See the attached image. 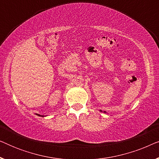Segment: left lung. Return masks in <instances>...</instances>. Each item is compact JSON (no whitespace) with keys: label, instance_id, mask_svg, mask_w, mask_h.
Here are the masks:
<instances>
[{"label":"left lung","instance_id":"8db88e82","mask_svg":"<svg viewBox=\"0 0 159 159\" xmlns=\"http://www.w3.org/2000/svg\"><path fill=\"white\" fill-rule=\"evenodd\" d=\"M104 113H106V112H105V111H104Z\"/></svg>","mask_w":159,"mask_h":159}]
</instances>
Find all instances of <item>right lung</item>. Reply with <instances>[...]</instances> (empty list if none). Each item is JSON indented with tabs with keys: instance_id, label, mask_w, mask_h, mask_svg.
Masks as SVG:
<instances>
[{
	"instance_id": "obj_1",
	"label": "right lung",
	"mask_w": 159,
	"mask_h": 159,
	"mask_svg": "<svg viewBox=\"0 0 159 159\" xmlns=\"http://www.w3.org/2000/svg\"><path fill=\"white\" fill-rule=\"evenodd\" d=\"M36 115H38V116H42V115H40V114H36Z\"/></svg>"
}]
</instances>
